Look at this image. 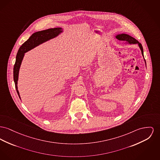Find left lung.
<instances>
[{
    "label": "left lung",
    "mask_w": 160,
    "mask_h": 160,
    "mask_svg": "<svg viewBox=\"0 0 160 160\" xmlns=\"http://www.w3.org/2000/svg\"><path fill=\"white\" fill-rule=\"evenodd\" d=\"M116 38L119 40H121V41H125L126 42H128L129 43H133V44H135V43H138L139 47L140 48L141 51V53H142V56L144 57L143 55V48L142 47V45H141L140 43L138 42V40H137L135 38H132L131 36L128 35V34H119L117 36H116ZM145 60V59H144ZM145 62H146V60H145Z\"/></svg>",
    "instance_id": "left-lung-1"
}]
</instances>
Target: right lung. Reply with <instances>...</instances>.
Listing matches in <instances>:
<instances>
[{
  "instance_id": "1",
  "label": "right lung",
  "mask_w": 160,
  "mask_h": 160,
  "mask_svg": "<svg viewBox=\"0 0 160 160\" xmlns=\"http://www.w3.org/2000/svg\"><path fill=\"white\" fill-rule=\"evenodd\" d=\"M60 32H61V28H59L48 29L46 30L38 31L32 34L31 37L29 38L25 42H24L20 47L19 48V51L16 56V62L14 65V69H13L14 81L15 83L16 89L19 96V93L18 90L17 85H18V80L19 68L21 65L23 57L24 56V53L27 52L29 50L32 49L33 48L36 47L39 44L47 41L48 40L56 37L60 33Z\"/></svg>"
}]
</instances>
